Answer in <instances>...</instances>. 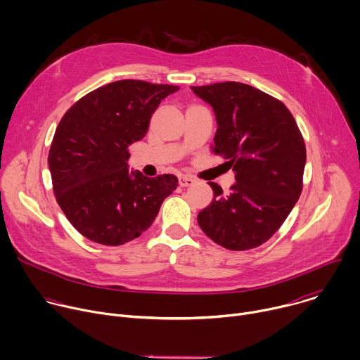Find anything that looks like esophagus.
I'll list each match as a JSON object with an SVG mask.
<instances>
[{
	"mask_svg": "<svg viewBox=\"0 0 360 360\" xmlns=\"http://www.w3.org/2000/svg\"><path fill=\"white\" fill-rule=\"evenodd\" d=\"M178 179H179V185H181L182 188L191 186V185L195 184V179H193L192 176H188V175H179Z\"/></svg>",
	"mask_w": 360,
	"mask_h": 360,
	"instance_id": "esophagus-1",
	"label": "esophagus"
}]
</instances>
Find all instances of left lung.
Wrapping results in <instances>:
<instances>
[{
	"instance_id": "1",
	"label": "left lung",
	"mask_w": 360,
	"mask_h": 360,
	"mask_svg": "<svg viewBox=\"0 0 360 360\" xmlns=\"http://www.w3.org/2000/svg\"><path fill=\"white\" fill-rule=\"evenodd\" d=\"M191 89L212 107L218 129L212 152L226 160L236 184L198 214L205 235L231 250L266 242L285 222L302 192L303 136L279 99L248 84L228 81Z\"/></svg>"
}]
</instances>
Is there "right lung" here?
<instances>
[{
    "instance_id": "add662e5",
    "label": "right lung",
    "mask_w": 360,
    "mask_h": 360,
    "mask_svg": "<svg viewBox=\"0 0 360 360\" xmlns=\"http://www.w3.org/2000/svg\"><path fill=\"white\" fill-rule=\"evenodd\" d=\"M176 85L122 79L86 94L64 114L48 153L57 202L92 242L118 246L155 221L178 186L174 175L128 169V148L141 141L161 101Z\"/></svg>"
}]
</instances>
